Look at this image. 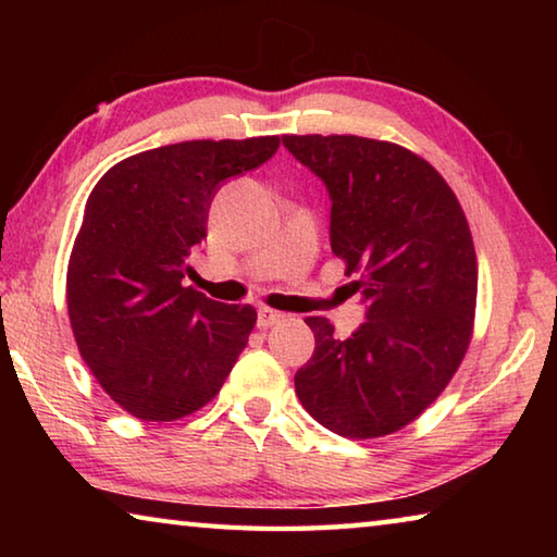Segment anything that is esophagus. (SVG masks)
I'll return each mask as SVG.
<instances>
[{
    "label": "esophagus",
    "instance_id": "34e87169",
    "mask_svg": "<svg viewBox=\"0 0 557 557\" xmlns=\"http://www.w3.org/2000/svg\"><path fill=\"white\" fill-rule=\"evenodd\" d=\"M282 319H285V314L275 312V309H268V307H260V309H258V326H260V329L275 326V324L282 322Z\"/></svg>",
    "mask_w": 557,
    "mask_h": 557
}]
</instances>
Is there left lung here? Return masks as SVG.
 <instances>
[{
	"label": "left lung",
	"instance_id": "8db88e82",
	"mask_svg": "<svg viewBox=\"0 0 557 557\" xmlns=\"http://www.w3.org/2000/svg\"><path fill=\"white\" fill-rule=\"evenodd\" d=\"M332 199L329 238L366 322L348 338L307 317L314 354L297 398L326 430L383 437L437 400L465 358L476 307V252L455 191L425 159L356 135H285Z\"/></svg>",
	"mask_w": 557,
	"mask_h": 557
}]
</instances>
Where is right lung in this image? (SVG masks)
<instances>
[{
    "label": "right lung",
    "mask_w": 557,
    "mask_h": 557,
    "mask_svg": "<svg viewBox=\"0 0 557 557\" xmlns=\"http://www.w3.org/2000/svg\"><path fill=\"white\" fill-rule=\"evenodd\" d=\"M280 137L194 139L127 157L88 196L65 299L83 361L122 410L172 422L215 398L256 326L250 305L184 285L225 178L258 169Z\"/></svg>",
    "instance_id": "1"
}]
</instances>
